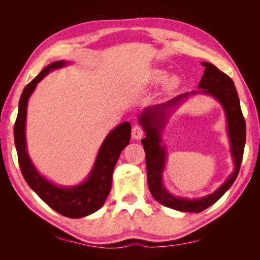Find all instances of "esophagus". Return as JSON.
I'll return each instance as SVG.
<instances>
[{"label": "esophagus", "instance_id": "1", "mask_svg": "<svg viewBox=\"0 0 260 260\" xmlns=\"http://www.w3.org/2000/svg\"><path fill=\"white\" fill-rule=\"evenodd\" d=\"M131 135H132V138L135 140H141L143 138L144 131H143V129H142V127H141V125L135 124V125H133V128H132Z\"/></svg>", "mask_w": 260, "mask_h": 260}]
</instances>
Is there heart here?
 <instances>
[{"label":"heart","mask_w":260,"mask_h":260,"mask_svg":"<svg viewBox=\"0 0 260 260\" xmlns=\"http://www.w3.org/2000/svg\"><path fill=\"white\" fill-rule=\"evenodd\" d=\"M167 77H168L167 72H166V70H162V69H155V70H153L152 74H151V80L154 83H162L167 80ZM167 80L166 85H167V88H169V89H174L179 84V78L176 77V76L169 77Z\"/></svg>","instance_id":"1"}]
</instances>
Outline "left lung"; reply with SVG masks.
<instances>
[{
	"label": "left lung",
	"instance_id": "obj_1",
	"mask_svg": "<svg viewBox=\"0 0 260 260\" xmlns=\"http://www.w3.org/2000/svg\"><path fill=\"white\" fill-rule=\"evenodd\" d=\"M205 67L199 89L167 101L166 103L145 108L139 117V121L145 131L142 144L145 151L147 184L153 198L161 205L186 212H201L215 204L229 190L238 177L246 141L245 120L241 111L238 92L231 78L207 61H202ZM203 93L212 96L222 104L227 119V129L232 145V155L235 169L225 182L211 194L199 199L177 198L163 185L162 174L166 167L167 150L162 144L161 135L172 110L182 104L188 96Z\"/></svg>",
	"mask_w": 260,
	"mask_h": 260
}]
</instances>
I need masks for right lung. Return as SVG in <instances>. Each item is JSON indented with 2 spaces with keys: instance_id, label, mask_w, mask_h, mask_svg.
Returning <instances> with one entry per match:
<instances>
[{
  "instance_id": "obj_1",
  "label": "right lung",
  "mask_w": 260,
  "mask_h": 260,
  "mask_svg": "<svg viewBox=\"0 0 260 260\" xmlns=\"http://www.w3.org/2000/svg\"><path fill=\"white\" fill-rule=\"evenodd\" d=\"M68 64L70 61L66 60L52 62L26 85L19 100L18 115L14 125V139L21 174L28 185L58 214L68 218H82L93 214L104 205L112 188L115 165L122 149L129 144L131 124L128 121L122 122L108 133L99 149L90 174L83 182L70 186H60L41 175L30 159L27 149L26 118L28 101L37 84L46 75Z\"/></svg>"
}]
</instances>
